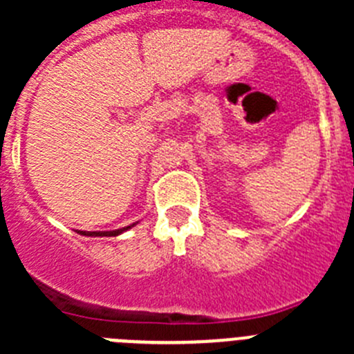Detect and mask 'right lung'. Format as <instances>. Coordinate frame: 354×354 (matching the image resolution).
Here are the masks:
<instances>
[{
  "mask_svg": "<svg viewBox=\"0 0 354 354\" xmlns=\"http://www.w3.org/2000/svg\"><path fill=\"white\" fill-rule=\"evenodd\" d=\"M134 225H136V223L129 225V227L118 228V230H106V232H83V230H80V234H81V236H90V237H115V236H118V234L129 230V228L134 227Z\"/></svg>",
  "mask_w": 354,
  "mask_h": 354,
  "instance_id": "obj_1",
  "label": "right lung"
}]
</instances>
